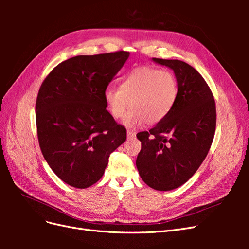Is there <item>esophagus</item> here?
<instances>
[{
    "mask_svg": "<svg viewBox=\"0 0 249 249\" xmlns=\"http://www.w3.org/2000/svg\"><path fill=\"white\" fill-rule=\"evenodd\" d=\"M126 136H127V138H129V139H133V138L136 137V132L129 130V131L126 132Z\"/></svg>",
    "mask_w": 249,
    "mask_h": 249,
    "instance_id": "1",
    "label": "esophagus"
}]
</instances>
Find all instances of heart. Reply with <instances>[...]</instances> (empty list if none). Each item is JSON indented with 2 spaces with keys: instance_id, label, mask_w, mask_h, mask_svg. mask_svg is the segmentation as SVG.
I'll return each mask as SVG.
<instances>
[{
  "instance_id": "heart-1",
  "label": "heart",
  "mask_w": 249,
  "mask_h": 249,
  "mask_svg": "<svg viewBox=\"0 0 249 249\" xmlns=\"http://www.w3.org/2000/svg\"><path fill=\"white\" fill-rule=\"evenodd\" d=\"M178 92V80L168 71L141 66L135 69L122 83L119 89L108 87L104 92V101L110 114L123 118L127 127L144 124L155 125L161 123L175 106Z\"/></svg>"
}]
</instances>
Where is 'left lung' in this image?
I'll use <instances>...</instances> for the list:
<instances>
[{"label": "left lung", "mask_w": 249, "mask_h": 249, "mask_svg": "<svg viewBox=\"0 0 249 249\" xmlns=\"http://www.w3.org/2000/svg\"><path fill=\"white\" fill-rule=\"evenodd\" d=\"M169 67L178 80L175 106L149 132H140L141 150L136 160L147 186L169 191L189 179L207 157L216 129V106L200 73L180 60L153 58Z\"/></svg>", "instance_id": "left-lung-1"}]
</instances>
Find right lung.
<instances>
[{
  "mask_svg": "<svg viewBox=\"0 0 249 249\" xmlns=\"http://www.w3.org/2000/svg\"><path fill=\"white\" fill-rule=\"evenodd\" d=\"M119 51L76 56L58 64L39 88L36 125L49 166L67 185L85 189L106 169L125 141V127L106 110L104 92L129 58Z\"/></svg>",
  "mask_w": 249,
  "mask_h": 249,
  "instance_id": "obj_1",
  "label": "right lung"
}]
</instances>
